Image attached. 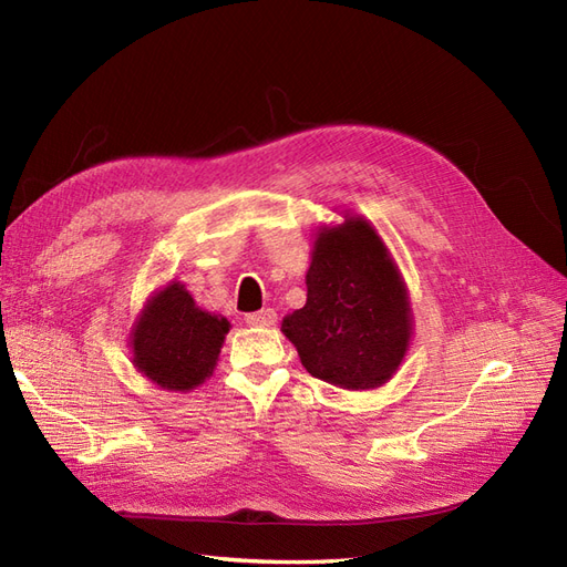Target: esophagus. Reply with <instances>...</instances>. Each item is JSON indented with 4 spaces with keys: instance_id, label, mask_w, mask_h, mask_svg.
<instances>
[{
    "instance_id": "esophagus-1",
    "label": "esophagus",
    "mask_w": 567,
    "mask_h": 567,
    "mask_svg": "<svg viewBox=\"0 0 567 567\" xmlns=\"http://www.w3.org/2000/svg\"><path fill=\"white\" fill-rule=\"evenodd\" d=\"M246 321H248L250 326H271L274 321H277V312L269 310V307H265V310H260V312L246 315Z\"/></svg>"
}]
</instances>
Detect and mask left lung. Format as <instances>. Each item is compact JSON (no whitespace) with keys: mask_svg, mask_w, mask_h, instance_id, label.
<instances>
[{"mask_svg":"<svg viewBox=\"0 0 567 567\" xmlns=\"http://www.w3.org/2000/svg\"><path fill=\"white\" fill-rule=\"evenodd\" d=\"M315 379L348 390L383 385L409 346L406 288L364 219L319 234L307 302L281 323Z\"/></svg>","mask_w":567,"mask_h":567,"instance_id":"left-lung-1","label":"left lung"}]
</instances>
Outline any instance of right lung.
<instances>
[{
  "instance_id": "add662e5",
  "label": "right lung",
  "mask_w": 567,
  "mask_h": 567,
  "mask_svg": "<svg viewBox=\"0 0 567 567\" xmlns=\"http://www.w3.org/2000/svg\"><path fill=\"white\" fill-rule=\"evenodd\" d=\"M229 321L196 307L182 284L148 300L132 338L134 364L167 390H192L213 373Z\"/></svg>"
}]
</instances>
